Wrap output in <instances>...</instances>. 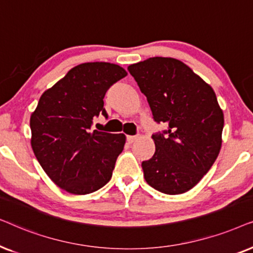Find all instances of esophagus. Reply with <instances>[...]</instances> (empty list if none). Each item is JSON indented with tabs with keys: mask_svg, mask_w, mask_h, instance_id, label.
<instances>
[{
	"mask_svg": "<svg viewBox=\"0 0 253 253\" xmlns=\"http://www.w3.org/2000/svg\"><path fill=\"white\" fill-rule=\"evenodd\" d=\"M136 139H137L136 135H127V141H128L129 143H133Z\"/></svg>",
	"mask_w": 253,
	"mask_h": 253,
	"instance_id": "esophagus-1",
	"label": "esophagus"
}]
</instances>
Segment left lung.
I'll list each match as a JSON object with an SVG mask.
<instances>
[{
	"label": "left lung",
	"mask_w": 253,
	"mask_h": 253,
	"mask_svg": "<svg viewBox=\"0 0 253 253\" xmlns=\"http://www.w3.org/2000/svg\"><path fill=\"white\" fill-rule=\"evenodd\" d=\"M147 97L154 120L168 129L153 134L155 154L142 162L155 190L180 194L214 164L222 144L223 112L210 84L179 60L155 56L128 67Z\"/></svg>",
	"instance_id": "left-lung-1"
}]
</instances>
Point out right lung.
<instances>
[{
  "mask_svg": "<svg viewBox=\"0 0 253 253\" xmlns=\"http://www.w3.org/2000/svg\"><path fill=\"white\" fill-rule=\"evenodd\" d=\"M127 75L120 66L87 62L46 90L31 114V146L43 171L69 193L89 194L109 183L126 136L91 130L111 85Z\"/></svg>",
  "mask_w": 253,
  "mask_h": 253,
  "instance_id": "right-lung-1",
  "label": "right lung"
}]
</instances>
